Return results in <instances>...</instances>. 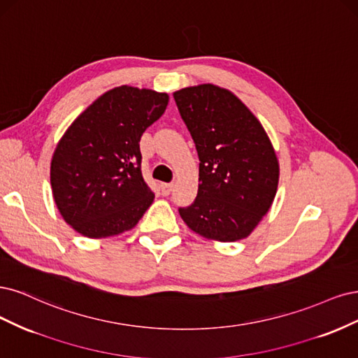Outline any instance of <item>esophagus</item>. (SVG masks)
<instances>
[{
    "instance_id": "34e87169",
    "label": "esophagus",
    "mask_w": 358,
    "mask_h": 358,
    "mask_svg": "<svg viewBox=\"0 0 358 358\" xmlns=\"http://www.w3.org/2000/svg\"><path fill=\"white\" fill-rule=\"evenodd\" d=\"M172 189H174V184L172 182H164L162 186H160V190H162L164 196H168L172 192Z\"/></svg>"
}]
</instances>
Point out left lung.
Here are the masks:
<instances>
[{"label": "left lung", "instance_id": "1", "mask_svg": "<svg viewBox=\"0 0 358 358\" xmlns=\"http://www.w3.org/2000/svg\"><path fill=\"white\" fill-rule=\"evenodd\" d=\"M199 156L194 202L182 222L206 239L247 238L271 210L280 164L266 131L232 92L211 83L174 92Z\"/></svg>", "mask_w": 358, "mask_h": 358}]
</instances>
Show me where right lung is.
Returning a JSON list of instances; mask_svg holds the SVG:
<instances>
[{"mask_svg":"<svg viewBox=\"0 0 358 358\" xmlns=\"http://www.w3.org/2000/svg\"><path fill=\"white\" fill-rule=\"evenodd\" d=\"M165 92L114 87L70 124L50 164L55 203L64 220L87 238L131 230L155 194L141 174L140 140L166 110Z\"/></svg>","mask_w":358,"mask_h":358,"instance_id":"add662e5","label":"right lung"}]
</instances>
